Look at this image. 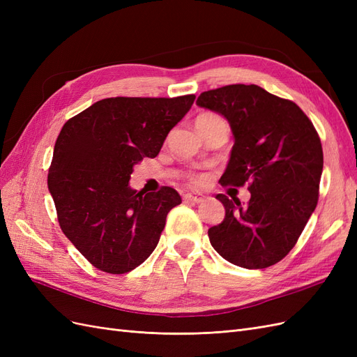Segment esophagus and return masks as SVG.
<instances>
[{
    "label": "esophagus",
    "mask_w": 357,
    "mask_h": 357,
    "mask_svg": "<svg viewBox=\"0 0 357 357\" xmlns=\"http://www.w3.org/2000/svg\"><path fill=\"white\" fill-rule=\"evenodd\" d=\"M183 199L185 201H189V202H202L204 201V195L202 193H197V192H192V193H186L185 197H183Z\"/></svg>",
    "instance_id": "34e87169"
}]
</instances>
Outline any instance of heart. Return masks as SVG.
<instances>
[{
  "label": "heart",
  "mask_w": 357,
  "mask_h": 357,
  "mask_svg": "<svg viewBox=\"0 0 357 357\" xmlns=\"http://www.w3.org/2000/svg\"><path fill=\"white\" fill-rule=\"evenodd\" d=\"M222 121V117L214 114V113H202L197 117V125H207V123H213V122H218ZM193 183H197V185H201V183L205 181V177L202 176H193L190 178Z\"/></svg>",
  "instance_id": "obj_1"
}]
</instances>
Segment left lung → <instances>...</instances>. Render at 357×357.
<instances>
[{"instance_id":"left-lung-1","label":"left lung","mask_w":357,"mask_h":357,"mask_svg":"<svg viewBox=\"0 0 357 357\" xmlns=\"http://www.w3.org/2000/svg\"><path fill=\"white\" fill-rule=\"evenodd\" d=\"M197 105L229 122L234 147L220 183L241 188L250 201L223 193L225 219L208 229L214 250L247 269L271 266L294 248L319 201L323 150L307 114L256 84L202 92Z\"/></svg>"}]
</instances>
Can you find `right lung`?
Segmentation results:
<instances>
[{"instance_id": "add662e5", "label": "right lung", "mask_w": 357, "mask_h": 357, "mask_svg": "<svg viewBox=\"0 0 357 357\" xmlns=\"http://www.w3.org/2000/svg\"><path fill=\"white\" fill-rule=\"evenodd\" d=\"M195 95L177 98L116 96L92 104L62 126L47 186L62 232L95 266L125 274L156 248L167 214L181 198L172 188L137 192L132 168L160 152Z\"/></svg>"}]
</instances>
